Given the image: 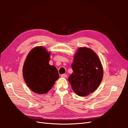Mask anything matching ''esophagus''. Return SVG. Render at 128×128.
<instances>
[{
    "label": "esophagus",
    "instance_id": "1",
    "mask_svg": "<svg viewBox=\"0 0 128 128\" xmlns=\"http://www.w3.org/2000/svg\"><path fill=\"white\" fill-rule=\"evenodd\" d=\"M67 75L66 74H61V77H62V78H66V77H67Z\"/></svg>",
    "mask_w": 128,
    "mask_h": 128
}]
</instances>
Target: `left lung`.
I'll list each match as a JSON object with an SVG mask.
<instances>
[{
    "instance_id": "obj_1",
    "label": "left lung",
    "mask_w": 128,
    "mask_h": 128,
    "mask_svg": "<svg viewBox=\"0 0 128 128\" xmlns=\"http://www.w3.org/2000/svg\"><path fill=\"white\" fill-rule=\"evenodd\" d=\"M73 72L68 77L72 90L80 96L94 91L103 77V69L98 56L92 50L79 48L72 64Z\"/></svg>"
}]
</instances>
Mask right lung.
Listing matches in <instances>:
<instances>
[{"label":"right lung","mask_w":128,"mask_h":128,"mask_svg":"<svg viewBox=\"0 0 128 128\" xmlns=\"http://www.w3.org/2000/svg\"><path fill=\"white\" fill-rule=\"evenodd\" d=\"M50 53L42 46L34 48L28 54L23 67L26 84L33 92L46 94L59 78L56 67L49 64Z\"/></svg>","instance_id":"right-lung-1"}]
</instances>
